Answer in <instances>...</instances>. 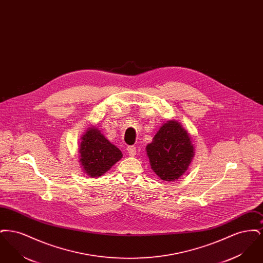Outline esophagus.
Wrapping results in <instances>:
<instances>
[{
    "mask_svg": "<svg viewBox=\"0 0 263 263\" xmlns=\"http://www.w3.org/2000/svg\"><path fill=\"white\" fill-rule=\"evenodd\" d=\"M126 151H127L128 155H129V156H131V157H134V156L136 155V148H135V147L128 146V147L126 148Z\"/></svg>",
    "mask_w": 263,
    "mask_h": 263,
    "instance_id": "obj_1",
    "label": "esophagus"
}]
</instances>
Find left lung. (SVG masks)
I'll return each mask as SVG.
<instances>
[{
	"label": "left lung",
	"mask_w": 263,
	"mask_h": 263,
	"mask_svg": "<svg viewBox=\"0 0 263 263\" xmlns=\"http://www.w3.org/2000/svg\"><path fill=\"white\" fill-rule=\"evenodd\" d=\"M146 150L152 170L165 181L183 175L194 155L189 134L175 120L167 121L160 128Z\"/></svg>",
	"instance_id": "1"
}]
</instances>
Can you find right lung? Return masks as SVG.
<instances>
[{"instance_id": "right-lung-1", "label": "right lung", "mask_w": 263, "mask_h": 263, "mask_svg": "<svg viewBox=\"0 0 263 263\" xmlns=\"http://www.w3.org/2000/svg\"><path fill=\"white\" fill-rule=\"evenodd\" d=\"M122 158V153L104 137L98 128H88L82 137L80 163L90 177H100Z\"/></svg>"}]
</instances>
